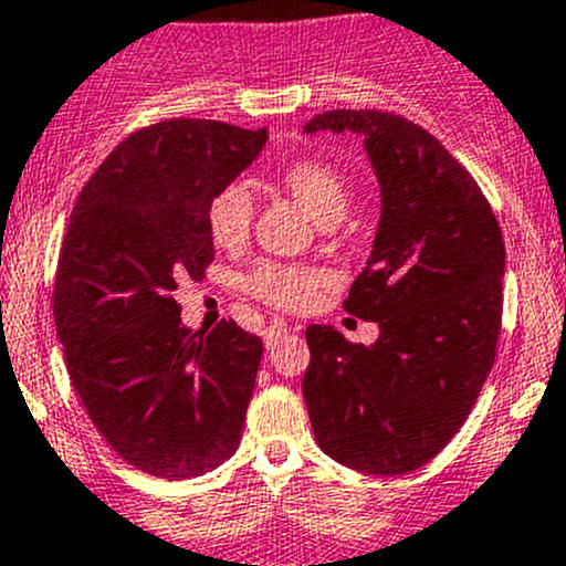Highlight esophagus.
<instances>
[{"instance_id": "1", "label": "esophagus", "mask_w": 566, "mask_h": 566, "mask_svg": "<svg viewBox=\"0 0 566 566\" xmlns=\"http://www.w3.org/2000/svg\"><path fill=\"white\" fill-rule=\"evenodd\" d=\"M287 333H290V328L284 323L268 325V328H265V347L273 349L279 342H282V338H287Z\"/></svg>"}]
</instances>
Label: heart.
Returning <instances> with one entry per match:
<instances>
[{"label": "heart", "instance_id": "b5f03b06", "mask_svg": "<svg viewBox=\"0 0 566 566\" xmlns=\"http://www.w3.org/2000/svg\"><path fill=\"white\" fill-rule=\"evenodd\" d=\"M279 184L306 208L308 217L323 228H331L344 217L349 206V184L333 165L317 159H295L279 170ZM254 203L252 192L243 184H228L208 203V233L222 249H238L252 228ZM247 287L258 298L279 308H298L312 298L317 287V273L308 268L263 263L254 268Z\"/></svg>", "mask_w": 566, "mask_h": 566}]
</instances>
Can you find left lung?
Masks as SVG:
<instances>
[{
	"label": "left lung",
	"mask_w": 566,
	"mask_h": 566,
	"mask_svg": "<svg viewBox=\"0 0 566 566\" xmlns=\"http://www.w3.org/2000/svg\"><path fill=\"white\" fill-rule=\"evenodd\" d=\"M355 133L379 181L371 254L344 301L379 325L353 344L308 325L303 374L323 453L366 474L412 472L472 412L496 355L504 241L485 195L431 133L382 111H328L303 133Z\"/></svg>",
	"instance_id": "8db88e82"
}]
</instances>
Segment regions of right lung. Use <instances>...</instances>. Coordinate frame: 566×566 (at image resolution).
<instances>
[{
    "instance_id": "obj_1",
    "label": "right lung",
    "mask_w": 566,
    "mask_h": 566,
    "mask_svg": "<svg viewBox=\"0 0 566 566\" xmlns=\"http://www.w3.org/2000/svg\"><path fill=\"white\" fill-rule=\"evenodd\" d=\"M265 129L170 118L118 143L81 189L53 317L105 442L140 472L198 478L235 453L263 342L222 319L181 323L174 293L213 260L208 203L258 159Z\"/></svg>"
}]
</instances>
